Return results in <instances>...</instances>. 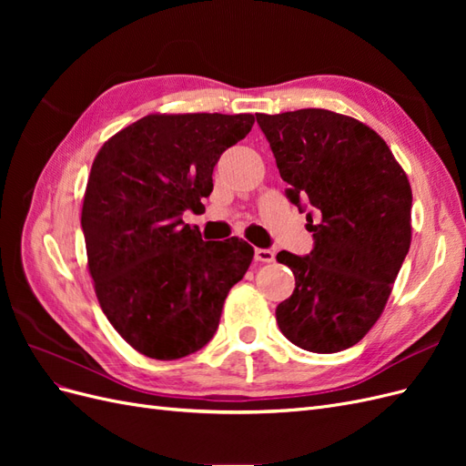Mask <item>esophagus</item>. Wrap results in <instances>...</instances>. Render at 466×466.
<instances>
[{"label":"esophagus","instance_id":"obj_1","mask_svg":"<svg viewBox=\"0 0 466 466\" xmlns=\"http://www.w3.org/2000/svg\"><path fill=\"white\" fill-rule=\"evenodd\" d=\"M255 260L257 262H272L274 260V252L270 248H255Z\"/></svg>","mask_w":466,"mask_h":466}]
</instances>
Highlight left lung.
<instances>
[{
  "instance_id": "obj_1",
  "label": "left lung",
  "mask_w": 466,
  "mask_h": 466,
  "mask_svg": "<svg viewBox=\"0 0 466 466\" xmlns=\"http://www.w3.org/2000/svg\"><path fill=\"white\" fill-rule=\"evenodd\" d=\"M288 198L311 204V255L278 252L295 289L276 309L289 342L317 354L358 344L389 301L412 241V188L368 124L324 108L257 115Z\"/></svg>"
}]
</instances>
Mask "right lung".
I'll return each mask as SVG.
<instances>
[{
	"label": "right lung",
	"mask_w": 466,
	"mask_h": 466,
	"mask_svg": "<svg viewBox=\"0 0 466 466\" xmlns=\"http://www.w3.org/2000/svg\"><path fill=\"white\" fill-rule=\"evenodd\" d=\"M252 115H147L108 137L93 161L81 228L98 305L136 351L178 360L218 330L223 301L255 248L202 241L182 211L202 209L219 155Z\"/></svg>",
	"instance_id": "right-lung-1"
}]
</instances>
